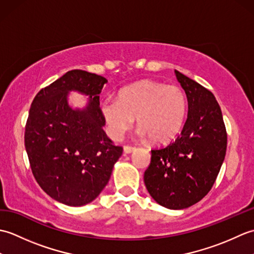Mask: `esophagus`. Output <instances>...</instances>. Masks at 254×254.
<instances>
[{
    "instance_id": "esophagus-1",
    "label": "esophagus",
    "mask_w": 254,
    "mask_h": 254,
    "mask_svg": "<svg viewBox=\"0 0 254 254\" xmlns=\"http://www.w3.org/2000/svg\"><path fill=\"white\" fill-rule=\"evenodd\" d=\"M124 153L126 154H131L134 149H135V147L133 146H128V145H127V146H124Z\"/></svg>"
}]
</instances>
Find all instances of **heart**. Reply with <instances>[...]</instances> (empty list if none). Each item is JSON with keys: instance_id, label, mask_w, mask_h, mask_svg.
Segmentation results:
<instances>
[{"instance_id": "b5f03b06", "label": "heart", "mask_w": 254, "mask_h": 254, "mask_svg": "<svg viewBox=\"0 0 254 254\" xmlns=\"http://www.w3.org/2000/svg\"><path fill=\"white\" fill-rule=\"evenodd\" d=\"M101 112L115 138H121L137 118L139 135L157 143L176 136L187 112V98L177 85L144 79L127 86L118 98L101 102Z\"/></svg>"}]
</instances>
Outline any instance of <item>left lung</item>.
Returning a JSON list of instances; mask_svg holds the SVG:
<instances>
[{
    "label": "left lung",
    "mask_w": 254,
    "mask_h": 254,
    "mask_svg": "<svg viewBox=\"0 0 254 254\" xmlns=\"http://www.w3.org/2000/svg\"><path fill=\"white\" fill-rule=\"evenodd\" d=\"M175 74L187 95V121L174 142L152 150L144 182L161 206L183 209L212 189L225 159L227 133L215 96L177 69Z\"/></svg>",
    "instance_id": "obj_1"
}]
</instances>
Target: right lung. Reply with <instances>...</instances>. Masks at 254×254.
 I'll use <instances>...</instances> for the list:
<instances>
[{
  "mask_svg": "<svg viewBox=\"0 0 254 254\" xmlns=\"http://www.w3.org/2000/svg\"><path fill=\"white\" fill-rule=\"evenodd\" d=\"M107 79L73 69L32 100L25 147L32 175L48 195L68 206L93 202L109 182L123 148L104 131L99 94ZM69 91L89 96L83 110L68 104Z\"/></svg>",
  "mask_w": 254,
  "mask_h": 254,
  "instance_id": "1",
  "label": "right lung"
}]
</instances>
